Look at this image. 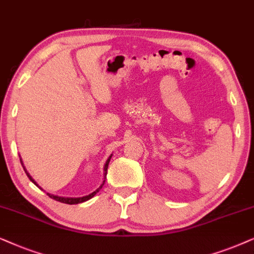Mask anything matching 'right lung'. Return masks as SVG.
Instances as JSON below:
<instances>
[{"label":"right lung","mask_w":254,"mask_h":254,"mask_svg":"<svg viewBox=\"0 0 254 254\" xmlns=\"http://www.w3.org/2000/svg\"><path fill=\"white\" fill-rule=\"evenodd\" d=\"M110 159H111V155H110V157H109V159H108V160H107L106 165H104V172H106V173H104V175H106V177H107L108 165H109V161H110ZM25 173H26V175H28V178L30 179V180H31V181H32L33 184H35V185H37L36 182H35V180H33V179H32L31 177H30L28 172L25 171ZM104 181H106V180H104ZM104 181H103V184L101 185V187H100L99 189H96V190L94 191V192H92V194H89V195H87V196H83V197H76V198H72V197H60V196H54V195H51V194H47V195H49L51 198H53V200H56V201H59V202H62V203H67V204H77V203H81V202H84V201L89 200V198H92L93 196L95 195L96 192L99 191L100 189L103 187V185H104ZM37 186H38V185H37Z\"/></svg>","instance_id":"right-lung-1"}]
</instances>
